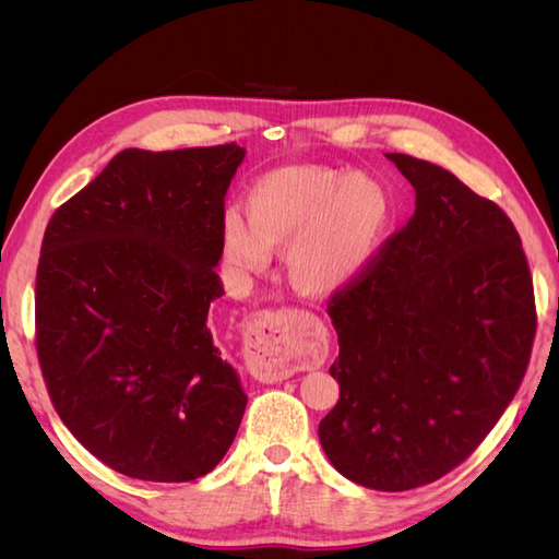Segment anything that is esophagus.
I'll return each instance as SVG.
<instances>
[{"label": "esophagus", "mask_w": 559, "mask_h": 559, "mask_svg": "<svg viewBox=\"0 0 559 559\" xmlns=\"http://www.w3.org/2000/svg\"><path fill=\"white\" fill-rule=\"evenodd\" d=\"M289 335L292 326L284 312H263L253 319L247 345V366L253 378L273 384L296 373Z\"/></svg>", "instance_id": "34e87169"}]
</instances>
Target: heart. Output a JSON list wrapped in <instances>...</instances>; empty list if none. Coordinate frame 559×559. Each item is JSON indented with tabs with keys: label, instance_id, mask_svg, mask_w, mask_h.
Returning <instances> with one entry per match:
<instances>
[{
	"label": "heart",
	"instance_id": "1",
	"mask_svg": "<svg viewBox=\"0 0 559 559\" xmlns=\"http://www.w3.org/2000/svg\"><path fill=\"white\" fill-rule=\"evenodd\" d=\"M242 214L226 212L222 251L240 275L263 273L284 250L286 277L306 296H329L357 280L389 222L384 186L364 173L286 165L251 181Z\"/></svg>",
	"mask_w": 559,
	"mask_h": 559
}]
</instances>
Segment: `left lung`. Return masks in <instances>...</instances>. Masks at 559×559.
Returning <instances> with one entry per match:
<instances>
[{"label":"left lung","instance_id":"1","mask_svg":"<svg viewBox=\"0 0 559 559\" xmlns=\"http://www.w3.org/2000/svg\"><path fill=\"white\" fill-rule=\"evenodd\" d=\"M386 158L413 183L415 214L329 302L341 399L319 441L347 480L403 492L492 431L527 370L536 310L503 210L441 165Z\"/></svg>","mask_w":559,"mask_h":559}]
</instances>
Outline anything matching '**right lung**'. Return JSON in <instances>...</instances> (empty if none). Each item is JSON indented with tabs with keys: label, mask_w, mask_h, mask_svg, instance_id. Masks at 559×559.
I'll return each mask as SVG.
<instances>
[{
	"label": "right lung",
	"mask_w": 559,
	"mask_h": 559,
	"mask_svg": "<svg viewBox=\"0 0 559 559\" xmlns=\"http://www.w3.org/2000/svg\"><path fill=\"white\" fill-rule=\"evenodd\" d=\"M245 154L126 148L46 226L35 314L48 394L128 478L205 476L242 421L247 394L207 314L224 296V198Z\"/></svg>",
	"instance_id": "right-lung-1"
}]
</instances>
